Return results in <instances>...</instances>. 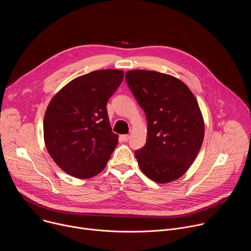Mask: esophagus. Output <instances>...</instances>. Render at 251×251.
I'll return each instance as SVG.
<instances>
[{
    "mask_svg": "<svg viewBox=\"0 0 251 251\" xmlns=\"http://www.w3.org/2000/svg\"><path fill=\"white\" fill-rule=\"evenodd\" d=\"M129 135H120V141H122V142H127L128 140H129Z\"/></svg>",
    "mask_w": 251,
    "mask_h": 251,
    "instance_id": "34e87169",
    "label": "esophagus"
}]
</instances>
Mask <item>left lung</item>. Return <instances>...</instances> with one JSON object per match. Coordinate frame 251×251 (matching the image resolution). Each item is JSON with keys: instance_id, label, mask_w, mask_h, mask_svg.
Segmentation results:
<instances>
[{"instance_id": "8db88e82", "label": "left lung", "mask_w": 251, "mask_h": 251, "mask_svg": "<svg viewBox=\"0 0 251 251\" xmlns=\"http://www.w3.org/2000/svg\"><path fill=\"white\" fill-rule=\"evenodd\" d=\"M126 82L147 118L145 146L135 151L141 171L166 184L182 176L197 158L204 123L190 88L172 75L151 70H129Z\"/></svg>"}]
</instances>
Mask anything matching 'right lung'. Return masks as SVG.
Here are the masks:
<instances>
[{"label": "right lung", "instance_id": "1", "mask_svg": "<svg viewBox=\"0 0 251 251\" xmlns=\"http://www.w3.org/2000/svg\"><path fill=\"white\" fill-rule=\"evenodd\" d=\"M124 73L103 69L76 77L50 100L44 119L49 154L66 174L88 178L99 174L118 144L112 132L107 101Z\"/></svg>", "mask_w": 251, "mask_h": 251}]
</instances>
